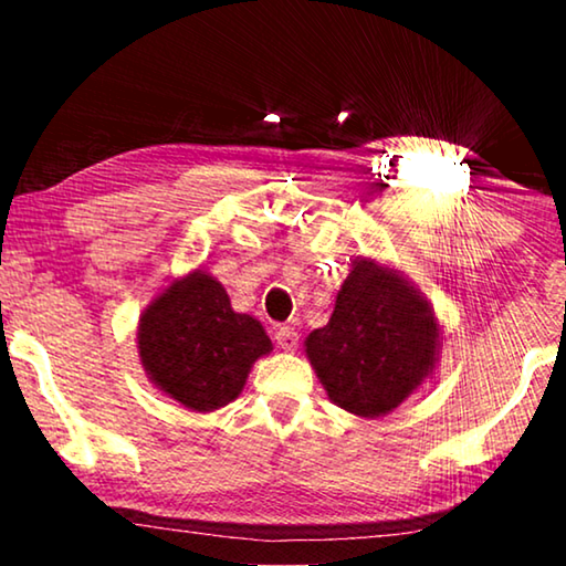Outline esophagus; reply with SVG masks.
I'll return each mask as SVG.
<instances>
[{
  "label": "esophagus",
  "mask_w": 566,
  "mask_h": 566,
  "mask_svg": "<svg viewBox=\"0 0 566 566\" xmlns=\"http://www.w3.org/2000/svg\"><path fill=\"white\" fill-rule=\"evenodd\" d=\"M274 339L284 352H294L296 344H300V334H296V329L290 327V324H282V327L274 329Z\"/></svg>",
  "instance_id": "1"
}]
</instances>
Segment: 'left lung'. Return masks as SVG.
<instances>
[{
	"mask_svg": "<svg viewBox=\"0 0 566 566\" xmlns=\"http://www.w3.org/2000/svg\"><path fill=\"white\" fill-rule=\"evenodd\" d=\"M437 339L434 312L415 286L397 272L357 260L329 324L306 337V357L334 405L381 417L432 371Z\"/></svg>",
	"mask_w": 566,
	"mask_h": 566,
	"instance_id": "1",
	"label": "left lung"
}]
</instances>
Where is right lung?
I'll list each match as a JSON object with an SVG mask.
<instances>
[{"instance_id":"add662e5","label":"right lung","mask_w":566,"mask_h":566,"mask_svg":"<svg viewBox=\"0 0 566 566\" xmlns=\"http://www.w3.org/2000/svg\"><path fill=\"white\" fill-rule=\"evenodd\" d=\"M137 344L149 379L195 411L234 401L252 364L272 349L262 324L234 312L224 286L205 272L167 286L147 306Z\"/></svg>"}]
</instances>
